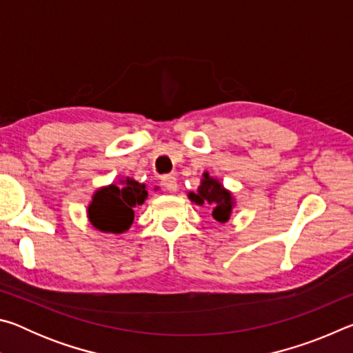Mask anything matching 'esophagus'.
Returning <instances> with one entry per match:
<instances>
[{
  "label": "esophagus",
  "instance_id": "obj_1",
  "mask_svg": "<svg viewBox=\"0 0 353 353\" xmlns=\"http://www.w3.org/2000/svg\"><path fill=\"white\" fill-rule=\"evenodd\" d=\"M162 185L165 187V190L170 191V193H174V191H177V179L174 176H163Z\"/></svg>",
  "mask_w": 353,
  "mask_h": 353
}]
</instances>
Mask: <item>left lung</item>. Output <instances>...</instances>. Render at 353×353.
Returning a JSON list of instances; mask_svg holds the SVG:
<instances>
[{
    "mask_svg": "<svg viewBox=\"0 0 353 353\" xmlns=\"http://www.w3.org/2000/svg\"><path fill=\"white\" fill-rule=\"evenodd\" d=\"M188 199L196 205L210 207L213 219H216L221 224L230 219V214L236 205L234 193L227 190L219 182V179L208 174V171L202 172L201 185L196 191H190Z\"/></svg>",
    "mask_w": 353,
    "mask_h": 353,
    "instance_id": "left-lung-1",
    "label": "left lung"
}]
</instances>
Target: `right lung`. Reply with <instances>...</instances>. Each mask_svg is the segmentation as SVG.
<instances>
[{
  "label": "right lung",
  "mask_w": 353,
  "mask_h": 353,
  "mask_svg": "<svg viewBox=\"0 0 353 353\" xmlns=\"http://www.w3.org/2000/svg\"><path fill=\"white\" fill-rule=\"evenodd\" d=\"M148 188L132 177L99 187L87 207L90 224L103 234H124L134 223V208L145 204Z\"/></svg>",
  "instance_id": "right-lung-1"
}]
</instances>
